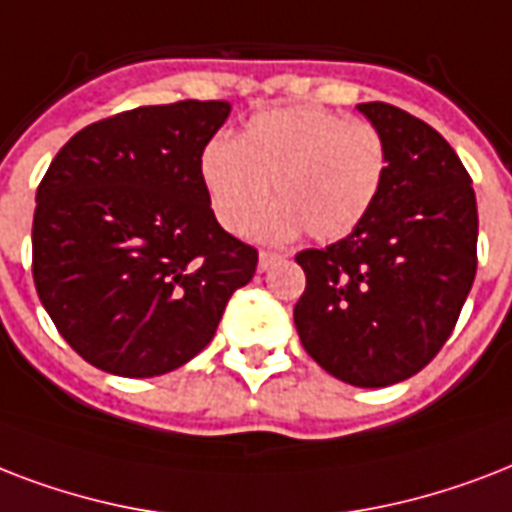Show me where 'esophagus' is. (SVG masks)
<instances>
[{
	"instance_id": "34e87169",
	"label": "esophagus",
	"mask_w": 512,
	"mask_h": 512,
	"mask_svg": "<svg viewBox=\"0 0 512 512\" xmlns=\"http://www.w3.org/2000/svg\"><path fill=\"white\" fill-rule=\"evenodd\" d=\"M280 261V256L277 253H269V251H261L259 253V272H267L272 264H277Z\"/></svg>"
}]
</instances>
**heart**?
Segmentation results:
<instances>
[{"instance_id":"obj_1","label":"heart","mask_w":512,"mask_h":512,"mask_svg":"<svg viewBox=\"0 0 512 512\" xmlns=\"http://www.w3.org/2000/svg\"><path fill=\"white\" fill-rule=\"evenodd\" d=\"M216 219L243 235L267 205L256 235L283 243L307 229L334 243L360 227L387 176L382 133L315 104L269 109L245 122L235 144L211 141L200 162Z\"/></svg>"}]
</instances>
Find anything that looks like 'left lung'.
<instances>
[{
    "label": "left lung",
    "mask_w": 512,
    "mask_h": 512,
    "mask_svg": "<svg viewBox=\"0 0 512 512\" xmlns=\"http://www.w3.org/2000/svg\"><path fill=\"white\" fill-rule=\"evenodd\" d=\"M358 112L382 133L387 176L355 232L296 256L307 288L293 323L323 371L387 387L422 371L457 326L478 267V208L438 130L382 101Z\"/></svg>",
    "instance_id": "left-lung-1"
}]
</instances>
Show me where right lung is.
<instances>
[{"instance_id": "obj_1", "label": "right lung", "mask_w": 512, "mask_h": 512, "mask_svg": "<svg viewBox=\"0 0 512 512\" xmlns=\"http://www.w3.org/2000/svg\"><path fill=\"white\" fill-rule=\"evenodd\" d=\"M227 101H178L79 130L34 211V285L90 366L146 379L208 347L259 253L221 229L202 184Z\"/></svg>"}]
</instances>
